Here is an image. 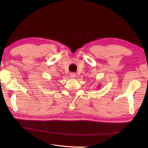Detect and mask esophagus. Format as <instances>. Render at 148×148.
Instances as JSON below:
<instances>
[{"mask_svg": "<svg viewBox=\"0 0 148 148\" xmlns=\"http://www.w3.org/2000/svg\"><path fill=\"white\" fill-rule=\"evenodd\" d=\"M70 76H71V77H72V78H75L76 77V74H75L74 73H71V74H70Z\"/></svg>", "mask_w": 148, "mask_h": 148, "instance_id": "34e87169", "label": "esophagus"}]
</instances>
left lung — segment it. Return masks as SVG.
<instances>
[{
	"instance_id": "left-lung-1",
	"label": "left lung",
	"mask_w": 148,
	"mask_h": 148,
	"mask_svg": "<svg viewBox=\"0 0 148 148\" xmlns=\"http://www.w3.org/2000/svg\"><path fill=\"white\" fill-rule=\"evenodd\" d=\"M101 87V86H99V87Z\"/></svg>"
}]
</instances>
